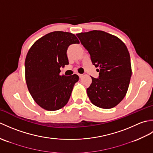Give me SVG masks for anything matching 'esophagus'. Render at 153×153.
I'll list each match as a JSON object with an SVG mask.
<instances>
[{"mask_svg": "<svg viewBox=\"0 0 153 153\" xmlns=\"http://www.w3.org/2000/svg\"><path fill=\"white\" fill-rule=\"evenodd\" d=\"M78 76H79V78H82V77H83V74H78Z\"/></svg>", "mask_w": 153, "mask_h": 153, "instance_id": "esophagus-1", "label": "esophagus"}]
</instances>
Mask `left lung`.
Returning a JSON list of instances; mask_svg holds the SVG:
<instances>
[{"label":"left lung","mask_w":153,"mask_h":153,"mask_svg":"<svg viewBox=\"0 0 153 153\" xmlns=\"http://www.w3.org/2000/svg\"><path fill=\"white\" fill-rule=\"evenodd\" d=\"M91 60L99 68L98 78L87 93L94 105L101 108H113L122 101L128 91L131 76L130 56L126 45L119 38L102 31L77 33Z\"/></svg>","instance_id":"left-lung-1"}]
</instances>
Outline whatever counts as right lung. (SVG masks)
Returning a JSON list of instances; mask_svg holds the SVG:
<instances>
[{
    "label": "right lung",
    "instance_id": "obj_1",
    "mask_svg": "<svg viewBox=\"0 0 153 153\" xmlns=\"http://www.w3.org/2000/svg\"><path fill=\"white\" fill-rule=\"evenodd\" d=\"M78 43L74 34L54 31L35 41L29 50L25 61V80L31 97L41 108L54 111L68 103L79 76H60V68L69 64L68 47Z\"/></svg>",
    "mask_w": 153,
    "mask_h": 153
}]
</instances>
